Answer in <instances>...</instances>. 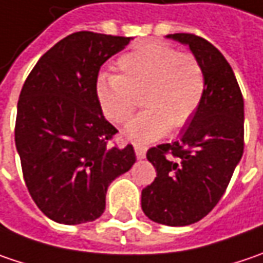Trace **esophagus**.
I'll list each match as a JSON object with an SVG mask.
<instances>
[{"instance_id":"34e87169","label":"esophagus","mask_w":263,"mask_h":263,"mask_svg":"<svg viewBox=\"0 0 263 263\" xmlns=\"http://www.w3.org/2000/svg\"><path fill=\"white\" fill-rule=\"evenodd\" d=\"M134 150H135V155H137L138 159H144V158H146V146H143V144H140V143H135V144H134Z\"/></svg>"}]
</instances>
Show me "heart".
Wrapping results in <instances>:
<instances>
[{
    "instance_id": "heart-1",
    "label": "heart",
    "mask_w": 263,
    "mask_h": 263,
    "mask_svg": "<svg viewBox=\"0 0 263 263\" xmlns=\"http://www.w3.org/2000/svg\"><path fill=\"white\" fill-rule=\"evenodd\" d=\"M119 74H100L95 92L104 116L123 125L140 105L146 110L126 128L128 137L152 141L191 122L205 95V72L199 59L176 47L148 41L117 59Z\"/></svg>"
}]
</instances>
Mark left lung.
Here are the masks:
<instances>
[{"instance_id": "obj_1", "label": "left lung", "mask_w": 263, "mask_h": 263, "mask_svg": "<svg viewBox=\"0 0 263 263\" xmlns=\"http://www.w3.org/2000/svg\"><path fill=\"white\" fill-rule=\"evenodd\" d=\"M166 37L189 46L207 87L180 138L147 150L156 178L141 192V209L156 223L186 226L216 207L242 156L244 100L231 65L211 43L195 34Z\"/></svg>"}]
</instances>
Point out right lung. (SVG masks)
Instances as JSON below:
<instances>
[{"label":"right lung","mask_w":263,"mask_h":263,"mask_svg":"<svg viewBox=\"0 0 263 263\" xmlns=\"http://www.w3.org/2000/svg\"><path fill=\"white\" fill-rule=\"evenodd\" d=\"M129 37L74 32L40 58L25 80L14 128L24 180L49 219L79 224L105 210L110 183L135 163L132 144L111 147L95 85L101 65Z\"/></svg>","instance_id":"1"}]
</instances>
